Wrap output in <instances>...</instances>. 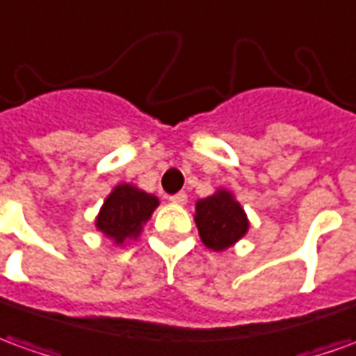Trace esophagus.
<instances>
[{
  "mask_svg": "<svg viewBox=\"0 0 356 356\" xmlns=\"http://www.w3.org/2000/svg\"><path fill=\"white\" fill-rule=\"evenodd\" d=\"M168 200H170L172 203H178V205H184V203L188 202V195H186L184 192H178V193H174V195H170Z\"/></svg>",
  "mask_w": 356,
  "mask_h": 356,
  "instance_id": "1",
  "label": "esophagus"
}]
</instances>
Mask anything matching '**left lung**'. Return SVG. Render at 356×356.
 I'll return each instance as SVG.
<instances>
[{
	"label": "left lung",
	"mask_w": 356,
	"mask_h": 356,
	"mask_svg": "<svg viewBox=\"0 0 356 356\" xmlns=\"http://www.w3.org/2000/svg\"><path fill=\"white\" fill-rule=\"evenodd\" d=\"M195 222L203 244L215 252L232 246L248 230V219L240 203L225 190L197 202Z\"/></svg>",
	"instance_id": "left-lung-1"
}]
</instances>
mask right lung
I'll return each mask as SVG.
<instances>
[{
  "mask_svg": "<svg viewBox=\"0 0 356 356\" xmlns=\"http://www.w3.org/2000/svg\"><path fill=\"white\" fill-rule=\"evenodd\" d=\"M156 205L159 200L154 195L122 184L106 197L97 219V227L106 236L122 244L126 238H136L141 225L151 217Z\"/></svg>",
  "mask_w": 356,
  "mask_h": 356,
  "instance_id": "add662e5",
  "label": "right lung"
}]
</instances>
